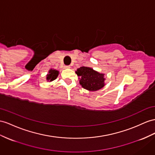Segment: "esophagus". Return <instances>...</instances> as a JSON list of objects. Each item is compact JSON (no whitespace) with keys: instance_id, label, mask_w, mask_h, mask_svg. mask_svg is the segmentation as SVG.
<instances>
[{"instance_id":"obj_1","label":"esophagus","mask_w":155,"mask_h":155,"mask_svg":"<svg viewBox=\"0 0 155 155\" xmlns=\"http://www.w3.org/2000/svg\"><path fill=\"white\" fill-rule=\"evenodd\" d=\"M70 65H65L64 66V68H65V69H69V68H70Z\"/></svg>"}]
</instances>
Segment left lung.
Masks as SVG:
<instances>
[{"mask_svg":"<svg viewBox=\"0 0 155 155\" xmlns=\"http://www.w3.org/2000/svg\"><path fill=\"white\" fill-rule=\"evenodd\" d=\"M76 73L83 88L90 91H96L104 86V74L99 73L88 67H81Z\"/></svg>","mask_w":155,"mask_h":155,"instance_id":"left-lung-1","label":"left lung"}]
</instances>
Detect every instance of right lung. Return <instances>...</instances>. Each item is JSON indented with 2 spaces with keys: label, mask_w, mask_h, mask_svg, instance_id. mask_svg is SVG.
I'll list each match as a JSON object with an SVG mask.
<instances>
[{
  "label": "right lung",
  "mask_w": 155,
  "mask_h": 155,
  "mask_svg": "<svg viewBox=\"0 0 155 155\" xmlns=\"http://www.w3.org/2000/svg\"><path fill=\"white\" fill-rule=\"evenodd\" d=\"M58 73L59 71L56 70L50 69L49 71V74H47L46 79L48 81H52L55 80V79H56V78L58 76Z\"/></svg>",
  "instance_id": "add662e5"
}]
</instances>
